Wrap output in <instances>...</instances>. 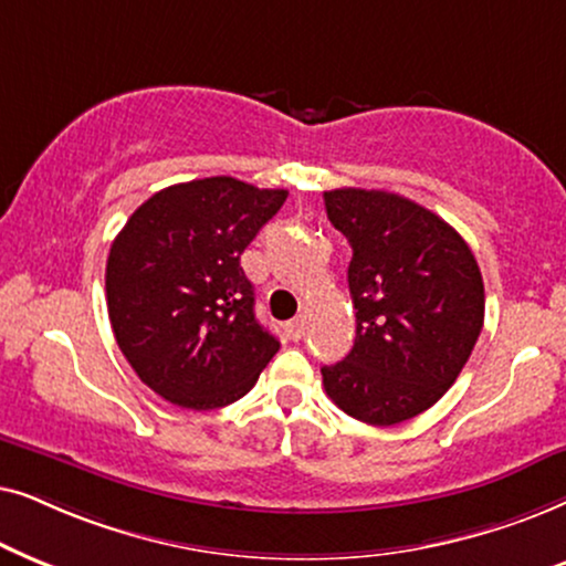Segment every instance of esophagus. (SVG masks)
Returning <instances> with one entry per match:
<instances>
[{
  "label": "esophagus",
  "instance_id": "1",
  "mask_svg": "<svg viewBox=\"0 0 566 566\" xmlns=\"http://www.w3.org/2000/svg\"><path fill=\"white\" fill-rule=\"evenodd\" d=\"M287 336L292 338V342H300V338L305 336V321L303 318H295L287 323Z\"/></svg>",
  "mask_w": 566,
  "mask_h": 566
}]
</instances>
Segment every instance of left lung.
Instances as JSON below:
<instances>
[{
	"instance_id": "8db88e82",
	"label": "left lung",
	"mask_w": 566,
	"mask_h": 566,
	"mask_svg": "<svg viewBox=\"0 0 566 566\" xmlns=\"http://www.w3.org/2000/svg\"><path fill=\"white\" fill-rule=\"evenodd\" d=\"M323 201L352 245L357 311L352 352L323 367V386L349 417L398 424L461 375L484 326V279L469 243L417 201L367 188H334Z\"/></svg>"
}]
</instances>
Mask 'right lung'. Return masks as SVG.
Masks as SVG:
<instances>
[{
	"label": "right lung",
	"mask_w": 566,
	"mask_h": 566,
	"mask_svg": "<svg viewBox=\"0 0 566 566\" xmlns=\"http://www.w3.org/2000/svg\"><path fill=\"white\" fill-rule=\"evenodd\" d=\"M287 201L284 188L230 176L168 186L113 240L105 297L118 349L139 380L180 409L243 398L279 352L255 321L240 255Z\"/></svg>",
	"instance_id": "right-lung-1"
}]
</instances>
